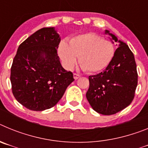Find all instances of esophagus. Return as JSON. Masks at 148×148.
<instances>
[{
    "mask_svg": "<svg viewBox=\"0 0 148 148\" xmlns=\"http://www.w3.org/2000/svg\"><path fill=\"white\" fill-rule=\"evenodd\" d=\"M73 77H74V78L76 80L78 78H80V75H79V74H77V73H74V74H73Z\"/></svg>",
    "mask_w": 148,
    "mask_h": 148,
    "instance_id": "34e87169",
    "label": "esophagus"
}]
</instances>
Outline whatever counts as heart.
<instances>
[{"mask_svg": "<svg viewBox=\"0 0 148 148\" xmlns=\"http://www.w3.org/2000/svg\"><path fill=\"white\" fill-rule=\"evenodd\" d=\"M116 48L113 42L94 33H86L70 39V44L61 41L58 54L64 66L72 69L77 62L84 71L95 73L101 71L113 61Z\"/></svg>", "mask_w": 148, "mask_h": 148, "instance_id": "1", "label": "heart"}]
</instances>
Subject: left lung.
<instances>
[{
    "label": "left lung",
    "instance_id": "obj_1",
    "mask_svg": "<svg viewBox=\"0 0 148 148\" xmlns=\"http://www.w3.org/2000/svg\"><path fill=\"white\" fill-rule=\"evenodd\" d=\"M119 43L113 61L97 75H90L86 97L92 109L102 115H113L130 105L135 96L138 73L133 53L125 43L105 30Z\"/></svg>",
    "mask_w": 148,
    "mask_h": 148
}]
</instances>
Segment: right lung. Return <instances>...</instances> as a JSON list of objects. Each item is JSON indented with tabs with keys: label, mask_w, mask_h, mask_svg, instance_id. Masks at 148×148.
Masks as SVG:
<instances>
[{
	"label": "right lung",
	"mask_w": 148,
	"mask_h": 148,
	"mask_svg": "<svg viewBox=\"0 0 148 148\" xmlns=\"http://www.w3.org/2000/svg\"><path fill=\"white\" fill-rule=\"evenodd\" d=\"M61 38L53 27H44L18 47L11 67L12 91L27 109L42 111L59 101L74 81L61 66L57 53Z\"/></svg>",
	"instance_id": "obj_1"
}]
</instances>
